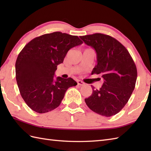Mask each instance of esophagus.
Wrapping results in <instances>:
<instances>
[{"label": "esophagus", "mask_w": 151, "mask_h": 151, "mask_svg": "<svg viewBox=\"0 0 151 151\" xmlns=\"http://www.w3.org/2000/svg\"><path fill=\"white\" fill-rule=\"evenodd\" d=\"M77 84H78V85H79V86H84L85 84H84V82H83L82 81H77Z\"/></svg>", "instance_id": "1"}]
</instances>
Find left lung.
Segmentation results:
<instances>
[{"instance_id":"obj_1","label":"left lung","mask_w":151,"mask_h":151,"mask_svg":"<svg viewBox=\"0 0 151 151\" xmlns=\"http://www.w3.org/2000/svg\"><path fill=\"white\" fill-rule=\"evenodd\" d=\"M81 39L95 50L97 64L91 74H101L104 83L85 99L88 106L102 116L110 117L119 112L135 88L137 69L127 49L115 38L96 33L81 36Z\"/></svg>"}]
</instances>
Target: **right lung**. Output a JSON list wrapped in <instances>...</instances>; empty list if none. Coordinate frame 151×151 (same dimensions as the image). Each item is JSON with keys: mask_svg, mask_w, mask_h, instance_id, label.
Returning a JSON list of instances; mask_svg holds the SVG:
<instances>
[{"mask_svg": "<svg viewBox=\"0 0 151 151\" xmlns=\"http://www.w3.org/2000/svg\"><path fill=\"white\" fill-rule=\"evenodd\" d=\"M82 43L78 36L55 32L34 38L22 49L15 62L16 81L32 110L40 114L54 110L67 89L77 85L71 78L55 81L54 76L69 50Z\"/></svg>", "mask_w": 151, "mask_h": 151, "instance_id": "add662e5", "label": "right lung"}]
</instances>
